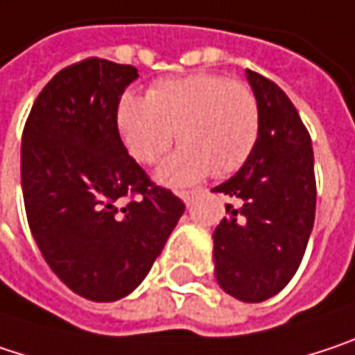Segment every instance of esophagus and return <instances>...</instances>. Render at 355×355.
I'll use <instances>...</instances> for the list:
<instances>
[{"label": "esophagus", "mask_w": 355, "mask_h": 355, "mask_svg": "<svg viewBox=\"0 0 355 355\" xmlns=\"http://www.w3.org/2000/svg\"><path fill=\"white\" fill-rule=\"evenodd\" d=\"M202 194H204V190H186V192H180V198L190 206V204H194V200L200 198Z\"/></svg>", "instance_id": "1"}]
</instances>
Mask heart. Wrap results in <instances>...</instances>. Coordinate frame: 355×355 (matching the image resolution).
<instances>
[{
	"label": "heart",
	"mask_w": 355,
	"mask_h": 355,
	"mask_svg": "<svg viewBox=\"0 0 355 355\" xmlns=\"http://www.w3.org/2000/svg\"><path fill=\"white\" fill-rule=\"evenodd\" d=\"M116 122L126 149L141 163L161 159L178 132L182 149L161 163L157 178L186 186L243 165L259 137V104L243 81L192 73L157 81L147 98L124 94Z\"/></svg>",
	"instance_id": "1"
}]
</instances>
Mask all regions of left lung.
<instances>
[{
	"label": "left lung",
	"instance_id": "obj_1",
	"mask_svg": "<svg viewBox=\"0 0 355 355\" xmlns=\"http://www.w3.org/2000/svg\"><path fill=\"white\" fill-rule=\"evenodd\" d=\"M259 104V137L243 167L216 186L233 200L214 229V276L227 294L261 302L296 274L309 243L315 204V159L309 130L288 96L245 71Z\"/></svg>",
	"mask_w": 355,
	"mask_h": 355
}]
</instances>
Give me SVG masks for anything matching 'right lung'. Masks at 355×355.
I'll return each mask as SVG.
<instances>
[{
  "mask_svg": "<svg viewBox=\"0 0 355 355\" xmlns=\"http://www.w3.org/2000/svg\"><path fill=\"white\" fill-rule=\"evenodd\" d=\"M137 77L132 65L96 57L65 67L24 126L32 237L61 282L94 302L124 298L145 280L186 208L147 178L120 139L116 108Z\"/></svg>",
  "mask_w": 355,
  "mask_h": 355,
  "instance_id": "1",
  "label": "right lung"
}]
</instances>
